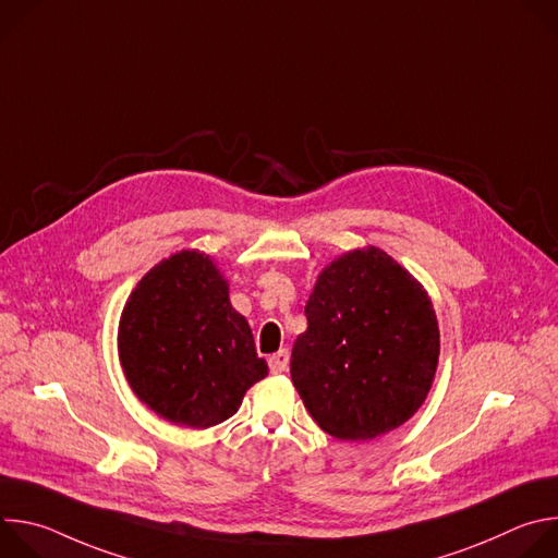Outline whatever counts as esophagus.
I'll return each instance as SVG.
<instances>
[{"mask_svg": "<svg viewBox=\"0 0 558 558\" xmlns=\"http://www.w3.org/2000/svg\"><path fill=\"white\" fill-rule=\"evenodd\" d=\"M287 366H289V351H287V349H280L278 353H274V355L269 357V368H271V373H284Z\"/></svg>", "mask_w": 558, "mask_h": 558, "instance_id": "34e87169", "label": "esophagus"}]
</instances>
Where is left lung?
Returning <instances> with one entry per match:
<instances>
[{
	"mask_svg": "<svg viewBox=\"0 0 558 558\" xmlns=\"http://www.w3.org/2000/svg\"><path fill=\"white\" fill-rule=\"evenodd\" d=\"M291 379L325 433L360 441L417 413L439 360L437 315L422 284L377 247L333 260L304 306Z\"/></svg>",
	"mask_w": 558,
	"mask_h": 558,
	"instance_id": "1",
	"label": "left lung"
}]
</instances>
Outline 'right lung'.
<instances>
[{"label":"right lung","instance_id":"1","mask_svg":"<svg viewBox=\"0 0 558 558\" xmlns=\"http://www.w3.org/2000/svg\"><path fill=\"white\" fill-rule=\"evenodd\" d=\"M119 357L138 400L187 428L229 420L267 375L227 282L198 252L174 254L136 284L121 313Z\"/></svg>","mask_w":558,"mask_h":558}]
</instances>
